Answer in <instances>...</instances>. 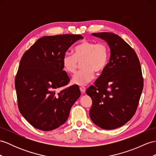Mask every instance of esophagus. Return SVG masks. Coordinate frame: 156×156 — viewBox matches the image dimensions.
I'll use <instances>...</instances> for the list:
<instances>
[{
  "label": "esophagus",
  "instance_id": "34e87169",
  "mask_svg": "<svg viewBox=\"0 0 156 156\" xmlns=\"http://www.w3.org/2000/svg\"><path fill=\"white\" fill-rule=\"evenodd\" d=\"M80 90H81V92L82 93H84L85 92V90H86V88L85 87L81 86V87H80Z\"/></svg>",
  "mask_w": 156,
  "mask_h": 156
}]
</instances>
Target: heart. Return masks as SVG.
I'll list each match as a JSON object with an SVG mask.
<instances>
[{"instance_id":"heart-1","label":"heart","mask_w":156,"mask_h":156,"mask_svg":"<svg viewBox=\"0 0 156 156\" xmlns=\"http://www.w3.org/2000/svg\"><path fill=\"white\" fill-rule=\"evenodd\" d=\"M74 55L66 54L63 56L62 63L64 69L69 74H74L77 69L79 63L81 69L72 78V83L78 85H85L94 78V71L100 73L107 67L110 56L108 45L103 42L84 41L76 45Z\"/></svg>"}]
</instances>
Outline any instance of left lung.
I'll use <instances>...</instances> for the list:
<instances>
[{"label":"left lung","instance_id":"1","mask_svg":"<svg viewBox=\"0 0 156 156\" xmlns=\"http://www.w3.org/2000/svg\"><path fill=\"white\" fill-rule=\"evenodd\" d=\"M92 35L107 41L111 57L94 85L86 90L93 101L89 116L98 126L112 130L128 122L137 110L144 87L142 69L135 51L119 36Z\"/></svg>","mask_w":156,"mask_h":156}]
</instances>
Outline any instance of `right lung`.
I'll return each mask as SVG.
<instances>
[{
    "label": "right lung",
    "instance_id": "right-lung-1",
    "mask_svg": "<svg viewBox=\"0 0 156 156\" xmlns=\"http://www.w3.org/2000/svg\"><path fill=\"white\" fill-rule=\"evenodd\" d=\"M79 34L44 36L22 55L15 78L18 107L32 126L43 131L58 128L66 122L72 106L81 92L77 85L58 91L69 78L62 60Z\"/></svg>",
    "mask_w": 156,
    "mask_h": 156
}]
</instances>
